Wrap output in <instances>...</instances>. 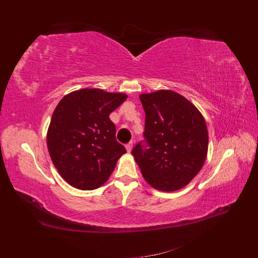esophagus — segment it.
<instances>
[{
    "label": "esophagus",
    "instance_id": "34e87169",
    "mask_svg": "<svg viewBox=\"0 0 258 258\" xmlns=\"http://www.w3.org/2000/svg\"><path fill=\"white\" fill-rule=\"evenodd\" d=\"M132 147H134V143L132 142H129L128 144H126V150L128 153H130L132 151Z\"/></svg>",
    "mask_w": 258,
    "mask_h": 258
}]
</instances>
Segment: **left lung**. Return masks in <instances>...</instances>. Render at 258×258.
<instances>
[{
    "instance_id": "obj_1",
    "label": "left lung",
    "mask_w": 258,
    "mask_h": 258,
    "mask_svg": "<svg viewBox=\"0 0 258 258\" xmlns=\"http://www.w3.org/2000/svg\"><path fill=\"white\" fill-rule=\"evenodd\" d=\"M140 100L145 112V140L131 154L154 188L181 189L198 174L207 158L209 136L204 116L171 90L143 93Z\"/></svg>"
}]
</instances>
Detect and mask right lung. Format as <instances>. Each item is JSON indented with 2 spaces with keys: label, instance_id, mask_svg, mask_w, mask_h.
Listing matches in <instances>:
<instances>
[{
  "label": "right lung",
  "instance_id": "1",
  "mask_svg": "<svg viewBox=\"0 0 258 258\" xmlns=\"http://www.w3.org/2000/svg\"><path fill=\"white\" fill-rule=\"evenodd\" d=\"M124 93L96 88L73 91L60 100L47 131V147L59 174L75 188L92 190L104 184L122 154L110 114Z\"/></svg>",
  "mask_w": 258,
  "mask_h": 258
}]
</instances>
